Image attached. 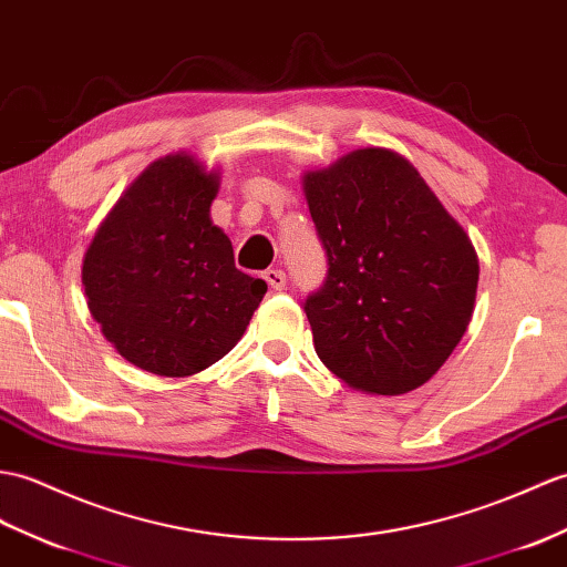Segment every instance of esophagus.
<instances>
[{"label":"esophagus","mask_w":567,"mask_h":567,"mask_svg":"<svg viewBox=\"0 0 567 567\" xmlns=\"http://www.w3.org/2000/svg\"><path fill=\"white\" fill-rule=\"evenodd\" d=\"M262 280H266L270 285V289H275V292L285 289V282H287L282 270H266V272H262Z\"/></svg>","instance_id":"obj_1"}]
</instances>
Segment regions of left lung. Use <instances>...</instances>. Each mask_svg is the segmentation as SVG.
<instances>
[{
    "label": "left lung",
    "mask_w": 567,
    "mask_h": 567,
    "mask_svg": "<svg viewBox=\"0 0 567 567\" xmlns=\"http://www.w3.org/2000/svg\"><path fill=\"white\" fill-rule=\"evenodd\" d=\"M328 256L313 348L350 389L399 396L437 374L476 305L478 256L403 154L354 150L301 178Z\"/></svg>",
    "instance_id": "8db88e82"
}]
</instances>
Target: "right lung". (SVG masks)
I'll return each instance as SVG.
<instances>
[{
  "mask_svg": "<svg viewBox=\"0 0 567 567\" xmlns=\"http://www.w3.org/2000/svg\"><path fill=\"white\" fill-rule=\"evenodd\" d=\"M219 171L174 152L130 183L86 248V307L121 358L193 377L239 343L268 285L234 266L209 217Z\"/></svg>",
  "mask_w": 567,
  "mask_h": 567,
  "instance_id": "right-lung-1",
  "label": "right lung"
}]
</instances>
